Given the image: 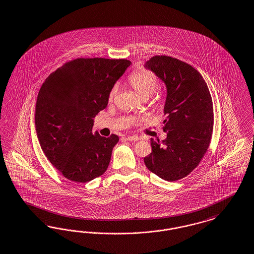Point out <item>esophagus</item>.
<instances>
[{
	"label": "esophagus",
	"instance_id": "esophagus-1",
	"mask_svg": "<svg viewBox=\"0 0 254 254\" xmlns=\"http://www.w3.org/2000/svg\"><path fill=\"white\" fill-rule=\"evenodd\" d=\"M127 140L131 141V142H137L140 140V137H138L137 135H131V136H127Z\"/></svg>",
	"mask_w": 254,
	"mask_h": 254
}]
</instances>
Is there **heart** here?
Listing matches in <instances>:
<instances>
[{"label":"heart","mask_w":254,"mask_h":254,"mask_svg":"<svg viewBox=\"0 0 254 254\" xmlns=\"http://www.w3.org/2000/svg\"><path fill=\"white\" fill-rule=\"evenodd\" d=\"M128 82L132 88L142 98H148L149 96H151L158 87V78L156 74L145 69L133 72L129 76ZM117 88L113 87L109 94L110 100H112L114 97Z\"/></svg>","instance_id":"obj_1"}]
</instances>
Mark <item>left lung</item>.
<instances>
[{
  "instance_id": "left-lung-1",
  "label": "left lung",
  "mask_w": 254,
  "mask_h": 254,
  "mask_svg": "<svg viewBox=\"0 0 254 254\" xmlns=\"http://www.w3.org/2000/svg\"><path fill=\"white\" fill-rule=\"evenodd\" d=\"M167 89L163 142L151 139L152 152L145 166L167 182H176L193 171L209 148L213 127L212 96L199 71L167 56H155L144 64Z\"/></svg>"
}]
</instances>
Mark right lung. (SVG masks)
Instances as JSON below:
<instances>
[{"instance_id":"add662e5","label":"right lung","mask_w":254,"mask_h":254,"mask_svg":"<svg viewBox=\"0 0 254 254\" xmlns=\"http://www.w3.org/2000/svg\"><path fill=\"white\" fill-rule=\"evenodd\" d=\"M131 62L76 59L45 79L39 91L35 126L41 149L68 180L85 183L106 172L119 137L92 134L93 118Z\"/></svg>"}]
</instances>
